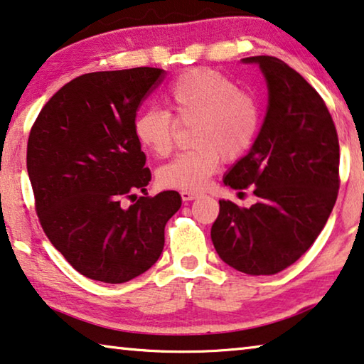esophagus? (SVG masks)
<instances>
[{"label": "esophagus", "mask_w": 364, "mask_h": 364, "mask_svg": "<svg viewBox=\"0 0 364 364\" xmlns=\"http://www.w3.org/2000/svg\"><path fill=\"white\" fill-rule=\"evenodd\" d=\"M181 198H183V200H194L196 198H199V193H196V191H181Z\"/></svg>", "instance_id": "obj_1"}]
</instances>
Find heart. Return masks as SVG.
<instances>
[{"label": "heart", "instance_id": "b5f03b06", "mask_svg": "<svg viewBox=\"0 0 364 364\" xmlns=\"http://www.w3.org/2000/svg\"><path fill=\"white\" fill-rule=\"evenodd\" d=\"M166 103L176 121L193 124L189 141L194 146L159 170V181L166 188L203 189L223 159L235 160L250 151L261 129L257 97L213 69L196 68L180 74L166 92ZM176 121L161 108L142 109L134 119L136 139L165 157L173 149Z\"/></svg>", "mask_w": 364, "mask_h": 364}]
</instances>
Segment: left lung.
<instances>
[{
	"label": "left lung",
	"instance_id": "left-lung-1",
	"mask_svg": "<svg viewBox=\"0 0 364 364\" xmlns=\"http://www.w3.org/2000/svg\"><path fill=\"white\" fill-rule=\"evenodd\" d=\"M267 80L269 105L251 151L223 178L255 184L250 209L218 200L210 236L218 256L247 275H274L296 262L336 205L340 149L324 100L301 74L274 56H250Z\"/></svg>",
	"mask_w": 364,
	"mask_h": 364
}]
</instances>
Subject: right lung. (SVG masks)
Wrapping results in <instances>:
<instances>
[{"label": "right lung", "instance_id": "right-lung-1", "mask_svg": "<svg viewBox=\"0 0 364 364\" xmlns=\"http://www.w3.org/2000/svg\"><path fill=\"white\" fill-rule=\"evenodd\" d=\"M164 74L159 68L82 74L45 103L28 134L40 225L92 280L124 284L151 269L164 251L165 225L181 207L176 191L146 193L151 170L134 136L137 109Z\"/></svg>", "mask_w": 364, "mask_h": 364}]
</instances>
